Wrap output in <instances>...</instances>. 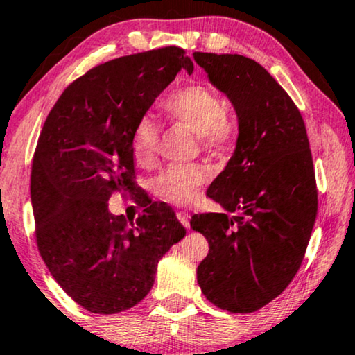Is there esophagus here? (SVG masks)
I'll return each mask as SVG.
<instances>
[{
  "mask_svg": "<svg viewBox=\"0 0 355 355\" xmlns=\"http://www.w3.org/2000/svg\"><path fill=\"white\" fill-rule=\"evenodd\" d=\"M178 220L181 221V225L189 230L191 227V215L187 211H178Z\"/></svg>",
  "mask_w": 355,
  "mask_h": 355,
  "instance_id": "obj_1",
  "label": "esophagus"
}]
</instances>
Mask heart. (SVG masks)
Instances as JSON below:
<instances>
[{
  "label": "heart",
  "instance_id": "heart-1",
  "mask_svg": "<svg viewBox=\"0 0 355 355\" xmlns=\"http://www.w3.org/2000/svg\"><path fill=\"white\" fill-rule=\"evenodd\" d=\"M163 110L174 123L196 132L203 148L225 147L236 135L237 124L226 111V100L208 85L189 84L174 90L163 101ZM159 137V125L144 116L132 134V158L139 168L153 166ZM207 178L208 171L202 164H173L155 178L153 189L163 200L184 205L192 200Z\"/></svg>",
  "mask_w": 355,
  "mask_h": 355
}]
</instances>
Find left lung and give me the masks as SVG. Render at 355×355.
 <instances>
[{
	"label": "left lung",
	"mask_w": 355,
	"mask_h": 355,
	"mask_svg": "<svg viewBox=\"0 0 355 355\" xmlns=\"http://www.w3.org/2000/svg\"><path fill=\"white\" fill-rule=\"evenodd\" d=\"M234 105L239 135L207 196L225 213L193 215L210 250L197 268L205 297L232 313L255 312L288 288L302 263L318 208L302 114L259 62L193 53Z\"/></svg>",
	"instance_id": "obj_1"
}]
</instances>
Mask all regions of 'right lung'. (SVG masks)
Segmentation results:
<instances>
[{
	"mask_svg": "<svg viewBox=\"0 0 355 355\" xmlns=\"http://www.w3.org/2000/svg\"><path fill=\"white\" fill-rule=\"evenodd\" d=\"M181 69L192 74L193 62L179 46L103 62L67 85L43 124L31 176L37 247L89 312L139 304L159 259L186 236L171 208L140 191L132 158L135 125ZM114 191L146 207L137 220L109 213Z\"/></svg>",
	"mask_w": 355,
	"mask_h": 355,
	"instance_id": "add662e5",
	"label": "right lung"
}]
</instances>
